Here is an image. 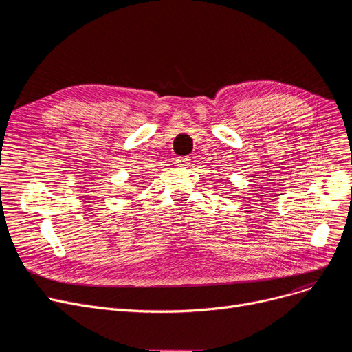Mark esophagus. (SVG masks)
<instances>
[{
	"label": "esophagus",
	"mask_w": 352,
	"mask_h": 352,
	"mask_svg": "<svg viewBox=\"0 0 352 352\" xmlns=\"http://www.w3.org/2000/svg\"><path fill=\"white\" fill-rule=\"evenodd\" d=\"M177 165L182 166V168H187V166L191 165V160L190 158H179V160H177Z\"/></svg>",
	"instance_id": "1"
}]
</instances>
